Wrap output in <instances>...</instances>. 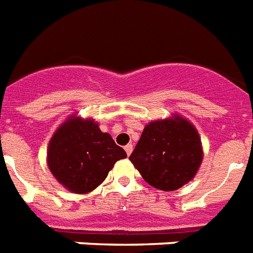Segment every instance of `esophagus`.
Here are the masks:
<instances>
[{
	"label": "esophagus",
	"mask_w": 253,
	"mask_h": 253,
	"mask_svg": "<svg viewBox=\"0 0 253 253\" xmlns=\"http://www.w3.org/2000/svg\"><path fill=\"white\" fill-rule=\"evenodd\" d=\"M124 149H125V152H126V155H130L131 151H133V145H131V143H129V145L125 146Z\"/></svg>",
	"instance_id": "obj_1"
}]
</instances>
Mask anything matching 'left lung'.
<instances>
[{
	"label": "left lung",
	"instance_id": "1",
	"mask_svg": "<svg viewBox=\"0 0 253 253\" xmlns=\"http://www.w3.org/2000/svg\"><path fill=\"white\" fill-rule=\"evenodd\" d=\"M129 160L152 187L173 191L195 177L203 146L191 122L173 114L146 125Z\"/></svg>",
	"mask_w": 253,
	"mask_h": 253
}]
</instances>
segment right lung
Returning a JSON list of instances; mask_svg holds the SVG:
<instances>
[{
  "label": "right lung",
  "mask_w": 253,
  "mask_h": 253,
  "mask_svg": "<svg viewBox=\"0 0 253 253\" xmlns=\"http://www.w3.org/2000/svg\"><path fill=\"white\" fill-rule=\"evenodd\" d=\"M126 152L94 119L71 115L54 131L47 146V167L55 179L75 194H87L103 182Z\"/></svg>",
  "instance_id": "1"
}]
</instances>
